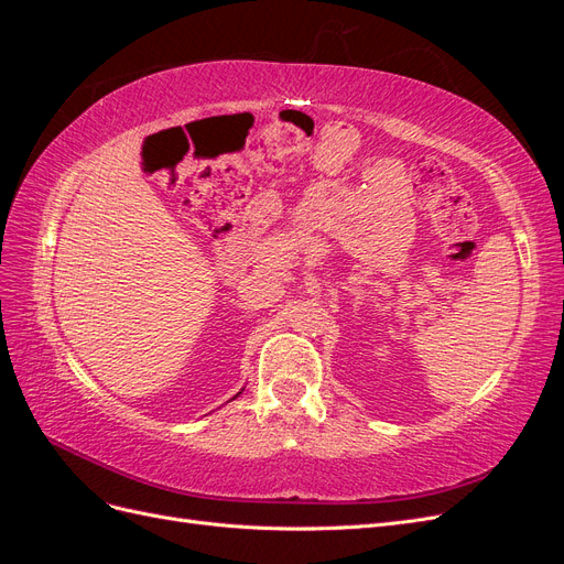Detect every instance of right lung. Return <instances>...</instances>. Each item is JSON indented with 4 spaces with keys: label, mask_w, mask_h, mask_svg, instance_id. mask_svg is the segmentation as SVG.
Instances as JSON below:
<instances>
[{
    "label": "right lung",
    "mask_w": 564,
    "mask_h": 564,
    "mask_svg": "<svg viewBox=\"0 0 564 564\" xmlns=\"http://www.w3.org/2000/svg\"><path fill=\"white\" fill-rule=\"evenodd\" d=\"M237 395H240V392H237ZM237 395H235V398H237Z\"/></svg>",
    "instance_id": "obj_1"
}]
</instances>
